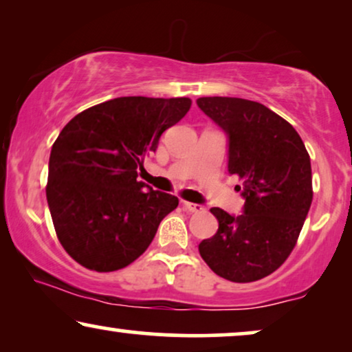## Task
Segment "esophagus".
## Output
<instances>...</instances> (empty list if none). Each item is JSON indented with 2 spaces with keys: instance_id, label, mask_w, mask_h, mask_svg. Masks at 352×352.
<instances>
[{
  "instance_id": "1",
  "label": "esophagus",
  "mask_w": 352,
  "mask_h": 352,
  "mask_svg": "<svg viewBox=\"0 0 352 352\" xmlns=\"http://www.w3.org/2000/svg\"><path fill=\"white\" fill-rule=\"evenodd\" d=\"M182 206H184L187 211H190V213H200V211H204V206L199 204H190V201H184Z\"/></svg>"
}]
</instances>
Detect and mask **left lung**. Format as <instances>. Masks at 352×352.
<instances>
[{
	"label": "left lung",
	"instance_id": "8db88e82",
	"mask_svg": "<svg viewBox=\"0 0 352 352\" xmlns=\"http://www.w3.org/2000/svg\"><path fill=\"white\" fill-rule=\"evenodd\" d=\"M197 105L228 136V171L243 181L245 200L237 216L211 208L219 228L201 240L200 256L230 282L259 280L282 266L305 224L312 201L309 153L296 129L266 105L218 96Z\"/></svg>",
	"mask_w": 352,
	"mask_h": 352
}]
</instances>
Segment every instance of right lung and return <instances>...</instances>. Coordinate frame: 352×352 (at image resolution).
Listing matches in <instances>:
<instances>
[{
	"label": "right lung",
	"instance_id": "add662e5",
	"mask_svg": "<svg viewBox=\"0 0 352 352\" xmlns=\"http://www.w3.org/2000/svg\"><path fill=\"white\" fill-rule=\"evenodd\" d=\"M190 104L189 98H117L83 110L62 129L51 148L46 199L57 239L81 266L126 267L179 204L139 182L136 170Z\"/></svg>",
	"mask_w": 352,
	"mask_h": 352
}]
</instances>
